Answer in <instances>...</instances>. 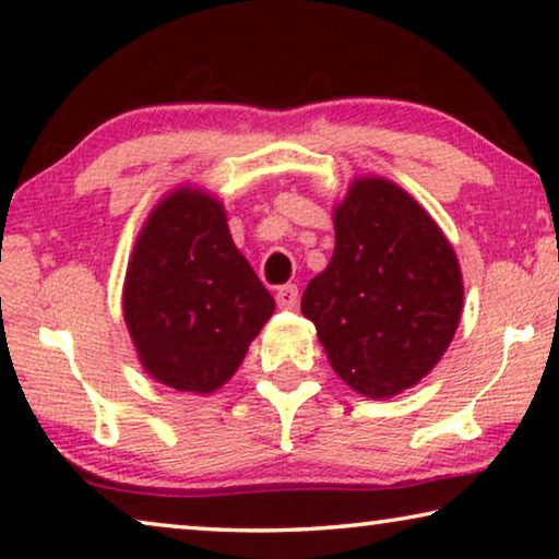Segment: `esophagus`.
<instances>
[{
	"label": "esophagus",
	"mask_w": 559,
	"mask_h": 559,
	"mask_svg": "<svg viewBox=\"0 0 559 559\" xmlns=\"http://www.w3.org/2000/svg\"><path fill=\"white\" fill-rule=\"evenodd\" d=\"M276 302L283 310H293L298 306V286H281L276 293Z\"/></svg>",
	"instance_id": "34e87169"
}]
</instances>
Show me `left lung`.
<instances>
[{
    "label": "left lung",
    "mask_w": 559,
    "mask_h": 559,
    "mask_svg": "<svg viewBox=\"0 0 559 559\" xmlns=\"http://www.w3.org/2000/svg\"><path fill=\"white\" fill-rule=\"evenodd\" d=\"M333 222V259L308 283L300 310L340 380L386 400L427 377L456 335V251L431 214L384 177H355Z\"/></svg>",
    "instance_id": "obj_1"
}]
</instances>
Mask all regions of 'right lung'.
Listing matches in <instances>:
<instances>
[{"label": "right lung", "instance_id": "add662e5", "mask_svg": "<svg viewBox=\"0 0 559 559\" xmlns=\"http://www.w3.org/2000/svg\"><path fill=\"white\" fill-rule=\"evenodd\" d=\"M273 310L224 204L197 185L167 192L138 234L122 283V318L143 370L177 392L212 394Z\"/></svg>", "mask_w": 559, "mask_h": 559}]
</instances>
